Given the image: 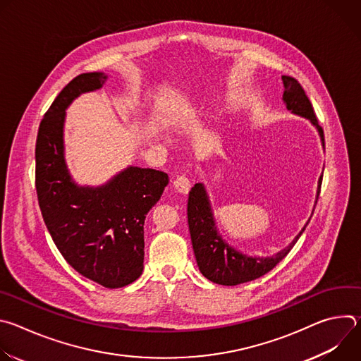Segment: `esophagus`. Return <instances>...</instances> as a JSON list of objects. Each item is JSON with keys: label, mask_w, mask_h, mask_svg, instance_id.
<instances>
[{"label": "esophagus", "mask_w": 361, "mask_h": 361, "mask_svg": "<svg viewBox=\"0 0 361 361\" xmlns=\"http://www.w3.org/2000/svg\"><path fill=\"white\" fill-rule=\"evenodd\" d=\"M190 178L187 176H178L176 180H174V187L178 192H183V194H187L188 190H190Z\"/></svg>", "instance_id": "esophagus-1"}]
</instances>
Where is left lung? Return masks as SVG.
I'll return each mask as SVG.
<instances>
[{
  "label": "left lung",
  "mask_w": 361,
  "mask_h": 361,
  "mask_svg": "<svg viewBox=\"0 0 361 361\" xmlns=\"http://www.w3.org/2000/svg\"><path fill=\"white\" fill-rule=\"evenodd\" d=\"M284 84L283 101L293 114L307 118L319 131L322 145L324 148V133L319 126L317 117L314 114L310 99L305 95L300 82L288 75L281 77ZM323 174L319 178L317 184V195L316 204L320 194ZM316 207V205H314ZM314 212V209H313ZM313 214V213H312ZM187 217H188V228L192 243V250L197 260V266L201 274L209 279L210 281L221 286H237L241 283H247L251 280L259 279L273 270L284 257L294 247L302 231L305 230L308 221L304 224L301 231L294 237V240L277 254L271 257H255L247 255L234 247H231L220 234L216 226L214 214L212 204L209 200L207 190L202 183H197L190 194L187 204Z\"/></svg>",
  "instance_id": "1"
}]
</instances>
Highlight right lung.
<instances>
[{
  "instance_id": "right-lung-1",
  "label": "right lung",
  "mask_w": 361,
  "mask_h": 361,
  "mask_svg": "<svg viewBox=\"0 0 361 361\" xmlns=\"http://www.w3.org/2000/svg\"><path fill=\"white\" fill-rule=\"evenodd\" d=\"M104 73L70 81L41 120L35 144V188L44 223L67 263L81 276L120 288L144 269V221L169 176L130 166L98 187L78 185L64 156L66 110L84 92L99 90Z\"/></svg>"
}]
</instances>
